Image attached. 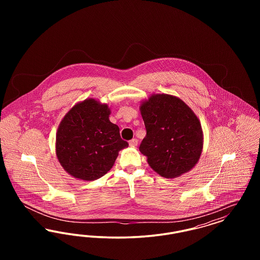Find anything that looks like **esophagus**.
Segmentation results:
<instances>
[{
	"mask_svg": "<svg viewBox=\"0 0 260 260\" xmlns=\"http://www.w3.org/2000/svg\"><path fill=\"white\" fill-rule=\"evenodd\" d=\"M137 139L136 138H134V139H132L129 142H128V144H129V146H132V147H136V145H137Z\"/></svg>",
	"mask_w": 260,
	"mask_h": 260,
	"instance_id": "34e87169",
	"label": "esophagus"
}]
</instances>
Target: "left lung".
Here are the masks:
<instances>
[{"label":"left lung","instance_id":"left-lung-1","mask_svg":"<svg viewBox=\"0 0 260 260\" xmlns=\"http://www.w3.org/2000/svg\"><path fill=\"white\" fill-rule=\"evenodd\" d=\"M139 110L147 132L139 151L151 169L166 178L190 172L204 146L197 115L182 99L167 93H152L140 102Z\"/></svg>","mask_w":260,"mask_h":260}]
</instances>
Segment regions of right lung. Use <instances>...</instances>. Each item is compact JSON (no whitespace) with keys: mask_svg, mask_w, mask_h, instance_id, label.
Returning a JSON list of instances; mask_svg holds the SVG:
<instances>
[{"mask_svg":"<svg viewBox=\"0 0 260 260\" xmlns=\"http://www.w3.org/2000/svg\"><path fill=\"white\" fill-rule=\"evenodd\" d=\"M107 103L87 99L65 114L55 137V154L64 171L76 179L91 181L108 173L121 150L128 146L120 128L109 120Z\"/></svg>","mask_w":260,"mask_h":260,"instance_id":"1","label":"right lung"}]
</instances>
